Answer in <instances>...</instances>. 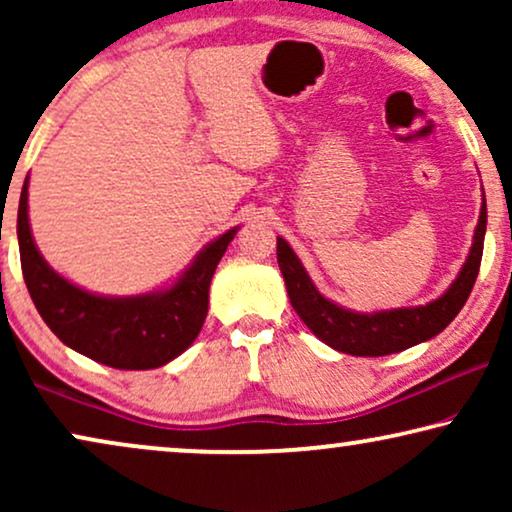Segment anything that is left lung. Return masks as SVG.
<instances>
[{"label": "left lung", "mask_w": 512, "mask_h": 512, "mask_svg": "<svg viewBox=\"0 0 512 512\" xmlns=\"http://www.w3.org/2000/svg\"><path fill=\"white\" fill-rule=\"evenodd\" d=\"M485 230L487 202L485 193H482L480 219L473 233V244L459 275L436 300L415 307L356 312L338 305L314 286L305 265L300 263L296 251L291 249V244L284 237H277V263L284 275L286 293H289L293 310L298 312L303 324L321 342H326L328 347L338 349L342 354L387 356L436 338L440 331L450 326V321L457 317L468 296H471L475 277H478Z\"/></svg>", "instance_id": "1"}]
</instances>
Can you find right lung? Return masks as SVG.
<instances>
[{"instance_id":"1","label":"right lung","mask_w":512,"mask_h":512,"mask_svg":"<svg viewBox=\"0 0 512 512\" xmlns=\"http://www.w3.org/2000/svg\"><path fill=\"white\" fill-rule=\"evenodd\" d=\"M27 186L18 202V247L27 291L46 326L69 349L118 370L160 368L184 354L207 317L209 284L237 228L205 244L172 284L137 296H102L76 286L41 256L27 214Z\"/></svg>"}]
</instances>
